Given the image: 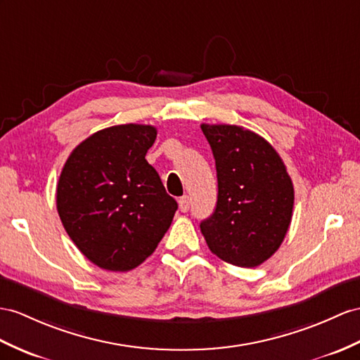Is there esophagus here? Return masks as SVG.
I'll list each match as a JSON object with an SVG mask.
<instances>
[{"mask_svg":"<svg viewBox=\"0 0 360 360\" xmlns=\"http://www.w3.org/2000/svg\"><path fill=\"white\" fill-rule=\"evenodd\" d=\"M189 206H191V200L188 195H183L179 198V207L181 212H188L189 210Z\"/></svg>","mask_w":360,"mask_h":360,"instance_id":"esophagus-1","label":"esophagus"}]
</instances>
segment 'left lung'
<instances>
[{
    "instance_id": "obj_1",
    "label": "left lung",
    "mask_w": 360,
    "mask_h": 360,
    "mask_svg": "<svg viewBox=\"0 0 360 360\" xmlns=\"http://www.w3.org/2000/svg\"><path fill=\"white\" fill-rule=\"evenodd\" d=\"M212 150L218 197L200 223L210 252L238 267H257L281 246L295 191L285 165L266 139L236 125H201Z\"/></svg>"
}]
</instances>
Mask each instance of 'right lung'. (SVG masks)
<instances>
[{"label": "right lung", "mask_w": 360, "mask_h": 360, "mask_svg": "<svg viewBox=\"0 0 360 360\" xmlns=\"http://www.w3.org/2000/svg\"><path fill=\"white\" fill-rule=\"evenodd\" d=\"M151 125H116L79 143L64 165L56 207L70 238L93 264L128 271L151 255L169 229L177 201L145 155Z\"/></svg>", "instance_id": "1"}]
</instances>
